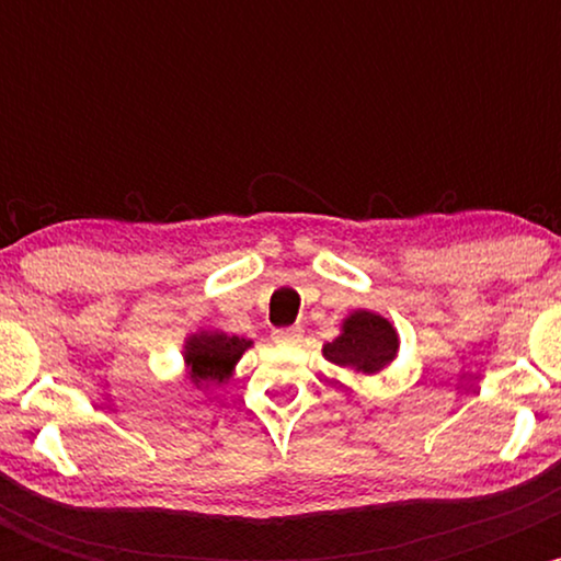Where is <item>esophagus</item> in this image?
<instances>
[{"label":"esophagus","mask_w":561,"mask_h":561,"mask_svg":"<svg viewBox=\"0 0 561 561\" xmlns=\"http://www.w3.org/2000/svg\"><path fill=\"white\" fill-rule=\"evenodd\" d=\"M272 340L276 345L295 347V345L302 343V330H300V327H285V330H274Z\"/></svg>","instance_id":"1"}]
</instances>
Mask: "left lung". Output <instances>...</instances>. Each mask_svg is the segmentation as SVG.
<instances>
[{
	"label": "left lung",
	"instance_id": "8db88e82",
	"mask_svg": "<svg viewBox=\"0 0 561 561\" xmlns=\"http://www.w3.org/2000/svg\"><path fill=\"white\" fill-rule=\"evenodd\" d=\"M327 362L345 369L377 375L398 353V332L388 319L375 311H353L343 319L340 334L321 347Z\"/></svg>",
	"mask_w": 561,
	"mask_h": 561
}]
</instances>
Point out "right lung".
<instances>
[{"instance_id":"right-lung-1","label":"right lung","mask_w":561,"mask_h":561,"mask_svg":"<svg viewBox=\"0 0 561 561\" xmlns=\"http://www.w3.org/2000/svg\"><path fill=\"white\" fill-rule=\"evenodd\" d=\"M253 340L237 337L218 330H199L184 340L186 377L195 388H214L229 382L242 353Z\"/></svg>"}]
</instances>
